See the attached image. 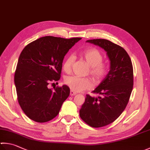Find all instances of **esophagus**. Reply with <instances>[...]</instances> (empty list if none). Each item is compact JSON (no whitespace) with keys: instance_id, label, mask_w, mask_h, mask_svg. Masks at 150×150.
<instances>
[{"instance_id":"1","label":"esophagus","mask_w":150,"mask_h":150,"mask_svg":"<svg viewBox=\"0 0 150 150\" xmlns=\"http://www.w3.org/2000/svg\"><path fill=\"white\" fill-rule=\"evenodd\" d=\"M76 95V93L74 92V91H72V90H70V96H74Z\"/></svg>"}]
</instances>
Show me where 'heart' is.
<instances>
[{"mask_svg": "<svg viewBox=\"0 0 150 150\" xmlns=\"http://www.w3.org/2000/svg\"><path fill=\"white\" fill-rule=\"evenodd\" d=\"M81 55L89 66V74L95 81H100L104 78L108 72V67L103 62V55L99 51L95 48L89 49L81 53ZM74 61V57L73 55H70L66 59L63 64L64 72L69 73L71 71ZM64 83L75 92L89 89L92 87V83L89 78L76 76H67L64 79Z\"/></svg>", "mask_w": 150, "mask_h": 150, "instance_id": "1", "label": "heart"}]
</instances>
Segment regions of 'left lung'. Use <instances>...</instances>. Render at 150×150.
<instances>
[{"mask_svg": "<svg viewBox=\"0 0 150 150\" xmlns=\"http://www.w3.org/2000/svg\"><path fill=\"white\" fill-rule=\"evenodd\" d=\"M103 48L110 61V71L93 92L86 95L80 116L92 127L112 123L125 109L133 87V69L128 53L122 47L105 39L87 40Z\"/></svg>", "mask_w": 150, "mask_h": 150, "instance_id": "8db88e82", "label": "left lung"}]
</instances>
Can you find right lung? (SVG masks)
<instances>
[{
  "instance_id": "1",
  "label": "right lung",
  "mask_w": 150,
  "mask_h": 150,
  "mask_svg": "<svg viewBox=\"0 0 150 150\" xmlns=\"http://www.w3.org/2000/svg\"><path fill=\"white\" fill-rule=\"evenodd\" d=\"M81 39L47 36L32 42L23 50L14 83L19 105L30 120L44 123L58 115L70 95V88L63 85L52 90L47 86L59 80L64 56Z\"/></svg>"
}]
</instances>
